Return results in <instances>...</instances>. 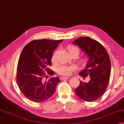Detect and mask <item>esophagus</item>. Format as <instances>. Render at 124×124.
I'll list each match as a JSON object with an SVG mask.
<instances>
[{
  "label": "esophagus",
  "instance_id": "obj_1",
  "mask_svg": "<svg viewBox=\"0 0 124 124\" xmlns=\"http://www.w3.org/2000/svg\"><path fill=\"white\" fill-rule=\"evenodd\" d=\"M70 78L68 77H60V80H65V79H69Z\"/></svg>",
  "mask_w": 124,
  "mask_h": 124
}]
</instances>
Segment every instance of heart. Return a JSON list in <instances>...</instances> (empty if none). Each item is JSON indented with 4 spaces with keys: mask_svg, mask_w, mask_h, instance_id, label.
I'll return each instance as SVG.
<instances>
[{
    "mask_svg": "<svg viewBox=\"0 0 124 124\" xmlns=\"http://www.w3.org/2000/svg\"><path fill=\"white\" fill-rule=\"evenodd\" d=\"M68 51H69L70 54V53L73 52H77L78 54L79 51L77 47H73V46H69L68 47ZM55 56H53V59H54ZM74 70L73 66H66V65H61L58 66L57 68V73L60 75H63V76H68L70 75Z\"/></svg>",
    "mask_w": 124,
    "mask_h": 124,
    "instance_id": "obj_1",
    "label": "heart"
}]
</instances>
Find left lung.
<instances>
[{
  "label": "left lung",
  "instance_id": "obj_1",
  "mask_svg": "<svg viewBox=\"0 0 124 124\" xmlns=\"http://www.w3.org/2000/svg\"><path fill=\"white\" fill-rule=\"evenodd\" d=\"M88 56V60L79 75L88 82L80 81L75 93L83 100L91 102L102 96L106 90L111 73V62L108 52L102 44L87 37L78 38L72 42Z\"/></svg>",
  "mask_w": 124,
  "mask_h": 124
}]
</instances>
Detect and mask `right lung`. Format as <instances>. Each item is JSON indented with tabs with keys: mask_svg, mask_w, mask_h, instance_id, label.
Returning a JSON list of instances; mask_svg holds the SVG:
<instances>
[{
	"mask_svg": "<svg viewBox=\"0 0 124 124\" xmlns=\"http://www.w3.org/2000/svg\"><path fill=\"white\" fill-rule=\"evenodd\" d=\"M61 40L43 39L34 40L27 44L22 51L18 63L16 81L20 90L29 100L41 102L51 97L56 91L57 84L61 80L58 77L44 80L45 70L50 76L49 71L53 52L62 42Z\"/></svg>",
	"mask_w": 124,
	"mask_h": 124,
	"instance_id": "add662e5",
	"label": "right lung"
}]
</instances>
